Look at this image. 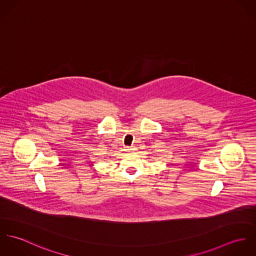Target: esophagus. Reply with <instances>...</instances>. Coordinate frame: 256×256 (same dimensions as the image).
<instances>
[{
    "label": "esophagus",
    "instance_id": "esophagus-1",
    "mask_svg": "<svg viewBox=\"0 0 256 256\" xmlns=\"http://www.w3.org/2000/svg\"><path fill=\"white\" fill-rule=\"evenodd\" d=\"M127 152H134L135 150H136V148L135 146H126V148H125Z\"/></svg>",
    "mask_w": 256,
    "mask_h": 256
}]
</instances>
